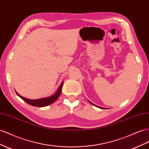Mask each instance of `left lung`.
Instances as JSON below:
<instances>
[{"instance_id": "obj_1", "label": "left lung", "mask_w": 149, "mask_h": 149, "mask_svg": "<svg viewBox=\"0 0 149 149\" xmlns=\"http://www.w3.org/2000/svg\"><path fill=\"white\" fill-rule=\"evenodd\" d=\"M89 102L91 104H93V105H94V106H95V107H98V108H103V109H107V108H103V107H99V106H97V105H96V104H93V103H91V102H90L89 101Z\"/></svg>"}]
</instances>
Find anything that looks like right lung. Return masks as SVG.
<instances>
[{
	"instance_id": "add662e5",
	"label": "right lung",
	"mask_w": 149,
	"mask_h": 149,
	"mask_svg": "<svg viewBox=\"0 0 149 149\" xmlns=\"http://www.w3.org/2000/svg\"><path fill=\"white\" fill-rule=\"evenodd\" d=\"M63 83L64 82L63 81L61 83L60 86L58 88V90L56 91V92L54 95H51L50 96H47V97L39 98V99H36V100L28 99V98L23 97V96L20 95L15 90V91L16 94H17L20 98L22 99L24 101L26 102L27 103L29 104L30 105L34 106V107H43L49 105V104L54 103L56 100L58 98L59 95H61V90H62V87L63 85Z\"/></svg>"
}]
</instances>
